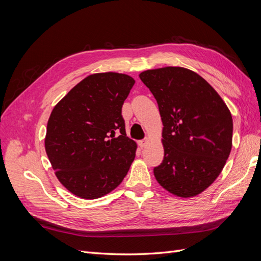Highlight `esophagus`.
Segmentation results:
<instances>
[{
	"label": "esophagus",
	"mask_w": 261,
	"mask_h": 261,
	"mask_svg": "<svg viewBox=\"0 0 261 261\" xmlns=\"http://www.w3.org/2000/svg\"><path fill=\"white\" fill-rule=\"evenodd\" d=\"M148 144H149V139H148V138H145V139H143V140H139V141H138V145H139V147H140L141 149L145 148Z\"/></svg>",
	"instance_id": "34e87169"
}]
</instances>
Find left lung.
I'll return each mask as SVG.
<instances>
[{
  "label": "left lung",
  "instance_id": "8db88e82",
  "mask_svg": "<svg viewBox=\"0 0 261 261\" xmlns=\"http://www.w3.org/2000/svg\"><path fill=\"white\" fill-rule=\"evenodd\" d=\"M139 78L156 100L163 124L162 163L154 177L171 194L188 198L208 188L232 149L233 120L219 93L191 69H148Z\"/></svg>",
  "mask_w": 261,
  "mask_h": 261
}]
</instances>
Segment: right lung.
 I'll return each mask as SVG.
<instances>
[{"label": "right lung", "mask_w": 261, "mask_h": 261, "mask_svg": "<svg viewBox=\"0 0 261 261\" xmlns=\"http://www.w3.org/2000/svg\"><path fill=\"white\" fill-rule=\"evenodd\" d=\"M135 81L120 73L87 76L52 110L44 147L55 175L84 199L111 193L127 174L137 145L122 107Z\"/></svg>", "instance_id": "obj_1"}]
</instances>
